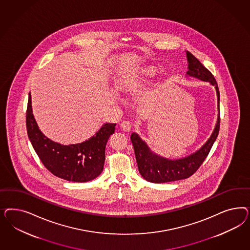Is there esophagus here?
<instances>
[{"label":"esophagus","mask_w":250,"mask_h":250,"mask_svg":"<svg viewBox=\"0 0 250 250\" xmlns=\"http://www.w3.org/2000/svg\"><path fill=\"white\" fill-rule=\"evenodd\" d=\"M120 125H121V128L123 129L124 131L129 132V131L131 130V127H132V123L129 121H123Z\"/></svg>","instance_id":"obj_1"}]
</instances>
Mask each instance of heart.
<instances>
[{
	"instance_id": "heart-1",
	"label": "heart",
	"mask_w": 250,
	"mask_h": 250,
	"mask_svg": "<svg viewBox=\"0 0 250 250\" xmlns=\"http://www.w3.org/2000/svg\"><path fill=\"white\" fill-rule=\"evenodd\" d=\"M155 73V68L151 66V65H146L144 66L142 68H140L137 73H136V77L135 78H126L123 81L122 85L125 87V88H129V87H132L135 83L136 82V80H139V79H144V78H147V77H150Z\"/></svg>"
}]
</instances>
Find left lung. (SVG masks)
<instances>
[{
    "label": "left lung",
    "instance_id": "obj_1",
    "mask_svg": "<svg viewBox=\"0 0 250 250\" xmlns=\"http://www.w3.org/2000/svg\"><path fill=\"white\" fill-rule=\"evenodd\" d=\"M186 54L189 62L188 75L195 77L199 80L208 82L213 85L216 89L219 103V89L213 75L189 51H187ZM219 130L220 114L215 129L204 146L187 158L176 160L163 159L153 154L144 141L141 140L136 134L133 133L130 138L135 150L136 163L140 174L145 180L154 183L175 182L189 178L196 172L207 158L212 145L218 136Z\"/></svg>",
    "mask_w": 250,
    "mask_h": 250
}]
</instances>
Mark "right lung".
Listing matches in <instances>:
<instances>
[{
    "label": "right lung",
    "mask_w": 250,
    "mask_h": 250,
    "mask_svg": "<svg viewBox=\"0 0 250 250\" xmlns=\"http://www.w3.org/2000/svg\"><path fill=\"white\" fill-rule=\"evenodd\" d=\"M115 125H104L95 136L81 144L63 146L55 143L38 129L32 113L29 93L26 130L31 144L46 169L63 180L90 182L102 173L105 160L106 143L109 136L114 134Z\"/></svg>",
    "instance_id": "right-lung-1"
}]
</instances>
